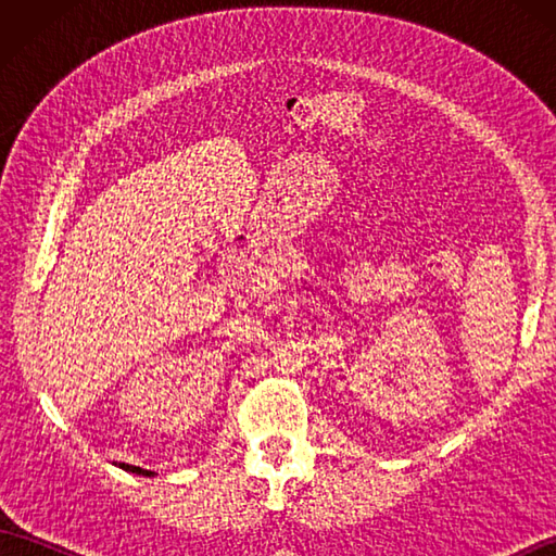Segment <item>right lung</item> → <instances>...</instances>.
I'll return each mask as SVG.
<instances>
[{"mask_svg":"<svg viewBox=\"0 0 556 556\" xmlns=\"http://www.w3.org/2000/svg\"><path fill=\"white\" fill-rule=\"evenodd\" d=\"M119 468H124L126 473H136V476H152V470H143L138 466H131V464H119Z\"/></svg>","mask_w":556,"mask_h":556,"instance_id":"add662e5","label":"right lung"}]
</instances>
